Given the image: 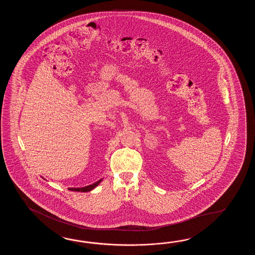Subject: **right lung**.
<instances>
[{
	"mask_svg": "<svg viewBox=\"0 0 255 255\" xmlns=\"http://www.w3.org/2000/svg\"><path fill=\"white\" fill-rule=\"evenodd\" d=\"M102 179H100V180H98L97 182H95V183H93V184L89 185V186H86V187H83V188H68V190H73V191H81V192H87V191H90V190H94L97 186H98L101 181H102Z\"/></svg>",
	"mask_w": 255,
	"mask_h": 255,
	"instance_id": "right-lung-1",
	"label": "right lung"
}]
</instances>
